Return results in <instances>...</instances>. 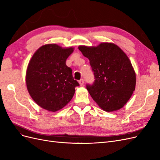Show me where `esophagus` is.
<instances>
[{
	"mask_svg": "<svg viewBox=\"0 0 160 160\" xmlns=\"http://www.w3.org/2000/svg\"><path fill=\"white\" fill-rule=\"evenodd\" d=\"M79 83L80 85H83L84 84V80L83 79H81L79 81Z\"/></svg>",
	"mask_w": 160,
	"mask_h": 160,
	"instance_id": "34e87169",
	"label": "esophagus"
}]
</instances>
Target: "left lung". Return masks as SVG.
<instances>
[{
  "label": "left lung",
  "instance_id": "8db88e82",
  "mask_svg": "<svg viewBox=\"0 0 160 160\" xmlns=\"http://www.w3.org/2000/svg\"><path fill=\"white\" fill-rule=\"evenodd\" d=\"M78 48L89 59L94 73V83L87 85L91 98L108 112L122 108L132 97L136 84L135 72L127 55L111 42Z\"/></svg>",
  "mask_w": 160,
  "mask_h": 160
}]
</instances>
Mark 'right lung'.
Wrapping results in <instances>:
<instances>
[{
  "label": "right lung",
  "mask_w": 160,
  "mask_h": 160,
  "mask_svg": "<svg viewBox=\"0 0 160 160\" xmlns=\"http://www.w3.org/2000/svg\"><path fill=\"white\" fill-rule=\"evenodd\" d=\"M73 47L57 44L41 46L34 53L27 69L26 85L34 101L42 109L55 112L64 108L79 86L66 65Z\"/></svg>",
  "instance_id": "1"
}]
</instances>
